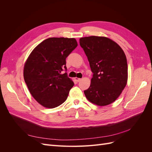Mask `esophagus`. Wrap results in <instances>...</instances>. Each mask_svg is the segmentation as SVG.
Masks as SVG:
<instances>
[{
  "mask_svg": "<svg viewBox=\"0 0 152 152\" xmlns=\"http://www.w3.org/2000/svg\"><path fill=\"white\" fill-rule=\"evenodd\" d=\"M75 81H77V82H80V81L81 80V79H79V78L75 77Z\"/></svg>",
  "mask_w": 152,
  "mask_h": 152,
  "instance_id": "1",
  "label": "esophagus"
}]
</instances>
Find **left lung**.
Returning <instances> with one entry per match:
<instances>
[{
  "instance_id": "1",
  "label": "left lung",
  "mask_w": 152,
  "mask_h": 152,
  "mask_svg": "<svg viewBox=\"0 0 152 152\" xmlns=\"http://www.w3.org/2000/svg\"><path fill=\"white\" fill-rule=\"evenodd\" d=\"M79 42L93 73L90 87L84 91L86 98L98 106L112 103L127 84L125 53L115 42L105 37H86Z\"/></svg>"
}]
</instances>
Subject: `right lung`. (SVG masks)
<instances>
[{
	"instance_id": "add662e5",
	"label": "right lung",
	"mask_w": 152,
	"mask_h": 152,
	"mask_svg": "<svg viewBox=\"0 0 152 152\" xmlns=\"http://www.w3.org/2000/svg\"><path fill=\"white\" fill-rule=\"evenodd\" d=\"M73 38L52 37L44 40L32 52L25 64L23 77L31 96L48 108L65 102L74 85L67 76L66 58L77 46Z\"/></svg>"
}]
</instances>
